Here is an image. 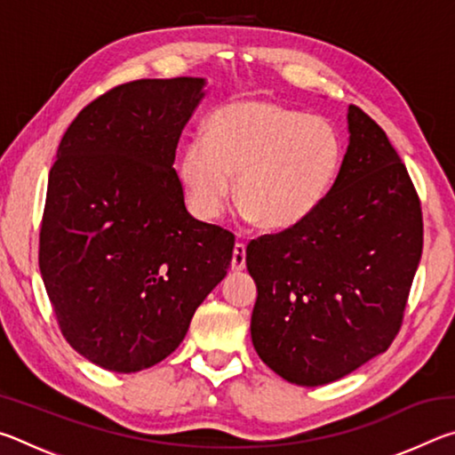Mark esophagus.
<instances>
[{"instance_id":"obj_1","label":"esophagus","mask_w":455,"mask_h":455,"mask_svg":"<svg viewBox=\"0 0 455 455\" xmlns=\"http://www.w3.org/2000/svg\"><path fill=\"white\" fill-rule=\"evenodd\" d=\"M244 267H246V244L236 243L233 251V260H230V268H233V271H243Z\"/></svg>"}]
</instances>
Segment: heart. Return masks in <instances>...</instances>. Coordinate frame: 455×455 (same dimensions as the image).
<instances>
[{"mask_svg":"<svg viewBox=\"0 0 455 455\" xmlns=\"http://www.w3.org/2000/svg\"><path fill=\"white\" fill-rule=\"evenodd\" d=\"M343 138L333 122L271 100H236L206 122V138L184 144L179 172L188 209L212 220L236 176V200L263 228L299 225L319 209L343 166Z\"/></svg>","mask_w":455,"mask_h":455,"instance_id":"obj_1","label":"heart"}]
</instances>
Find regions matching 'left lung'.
Returning <instances> with one entry per match:
<instances>
[{"instance_id": "obj_1", "label": "left lung", "mask_w": 455, "mask_h": 455, "mask_svg": "<svg viewBox=\"0 0 455 455\" xmlns=\"http://www.w3.org/2000/svg\"><path fill=\"white\" fill-rule=\"evenodd\" d=\"M349 146L311 217L252 238L251 337L276 375L315 387L387 351L423 249L421 204L377 122L349 106Z\"/></svg>"}]
</instances>
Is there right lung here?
<instances>
[{
	"label": "right lung",
	"instance_id": "right-lung-1",
	"mask_svg": "<svg viewBox=\"0 0 455 455\" xmlns=\"http://www.w3.org/2000/svg\"><path fill=\"white\" fill-rule=\"evenodd\" d=\"M204 84L108 90L66 130L50 171L42 279L61 335L108 371L171 355L233 260V233L190 217L172 168Z\"/></svg>",
	"mask_w": 455,
	"mask_h": 455
}]
</instances>
